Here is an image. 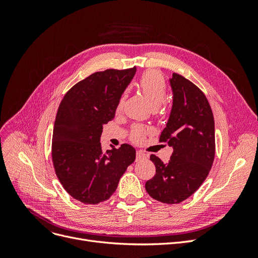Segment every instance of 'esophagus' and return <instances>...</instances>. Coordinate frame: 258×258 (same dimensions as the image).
<instances>
[{"instance_id":"34e87169","label":"esophagus","mask_w":258,"mask_h":258,"mask_svg":"<svg viewBox=\"0 0 258 258\" xmlns=\"http://www.w3.org/2000/svg\"><path fill=\"white\" fill-rule=\"evenodd\" d=\"M146 158H147V155L144 152H142V151L137 152V160H143Z\"/></svg>"}]
</instances>
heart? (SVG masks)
<instances>
[{
  "mask_svg": "<svg viewBox=\"0 0 258 258\" xmlns=\"http://www.w3.org/2000/svg\"><path fill=\"white\" fill-rule=\"evenodd\" d=\"M139 88L141 89L143 96L147 100V102L153 107H158L166 98V82L161 73L150 70L146 71L138 83ZM122 105V99H120L117 110H120ZM145 136V129L142 126H135L132 129L131 137L136 141H140Z\"/></svg>",
  "mask_w": 258,
  "mask_h": 258,
  "instance_id": "obj_1",
  "label": "heart"
}]
</instances>
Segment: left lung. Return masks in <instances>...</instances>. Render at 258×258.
Instances as JSON below:
<instances>
[{
  "label": "left lung",
  "instance_id": "obj_1",
  "mask_svg": "<svg viewBox=\"0 0 258 258\" xmlns=\"http://www.w3.org/2000/svg\"><path fill=\"white\" fill-rule=\"evenodd\" d=\"M169 83L172 107L159 141L173 153L167 163L151 155L156 174L145 183V189L152 198L174 205L190 197L207 178L215 155V129L205 93L176 73Z\"/></svg>",
  "mask_w": 258,
  "mask_h": 258
}]
</instances>
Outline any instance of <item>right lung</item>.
<instances>
[{
  "label": "right lung",
  "mask_w": 258,
  "mask_h": 258,
  "mask_svg": "<svg viewBox=\"0 0 258 258\" xmlns=\"http://www.w3.org/2000/svg\"><path fill=\"white\" fill-rule=\"evenodd\" d=\"M136 72L135 67L93 73L74 85L59 105L52 132L53 167L63 188L83 204L110 198L136 159L129 144L104 153L100 143L103 124L115 117Z\"/></svg>",
  "instance_id": "obj_1"
}]
</instances>
